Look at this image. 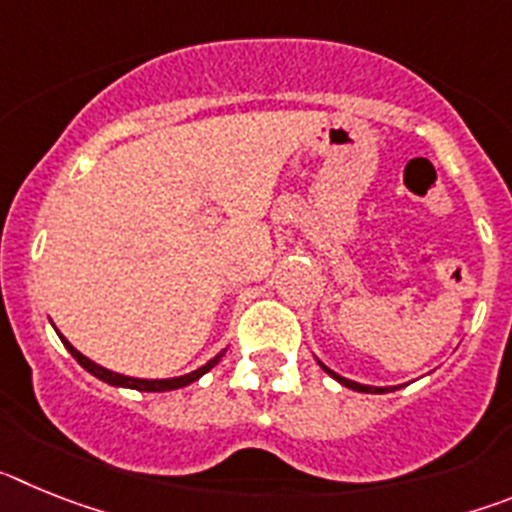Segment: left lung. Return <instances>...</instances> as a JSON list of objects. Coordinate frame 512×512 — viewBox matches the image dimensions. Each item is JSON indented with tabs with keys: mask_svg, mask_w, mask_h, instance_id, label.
I'll use <instances>...</instances> for the list:
<instances>
[{
	"mask_svg": "<svg viewBox=\"0 0 512 512\" xmlns=\"http://www.w3.org/2000/svg\"><path fill=\"white\" fill-rule=\"evenodd\" d=\"M323 366V364H320ZM325 372L330 374V377L333 379H338V382L343 384V387H351V390H356V392H374V395H379V392H387V387H366V384H359V382H351V379H346V377H338L336 372H330L328 366H323Z\"/></svg>",
	"mask_w": 512,
	"mask_h": 512,
	"instance_id": "8db88e82",
	"label": "left lung"
}]
</instances>
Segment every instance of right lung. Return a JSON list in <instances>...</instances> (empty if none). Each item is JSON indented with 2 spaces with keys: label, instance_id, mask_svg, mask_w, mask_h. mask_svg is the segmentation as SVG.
Listing matches in <instances>:
<instances>
[{
  "label": "right lung",
  "instance_id": "1",
  "mask_svg": "<svg viewBox=\"0 0 512 512\" xmlns=\"http://www.w3.org/2000/svg\"><path fill=\"white\" fill-rule=\"evenodd\" d=\"M61 341H63V346L69 348L71 356H74V359L79 361V364L84 366V369H87L89 374H94V377L102 379V382H107V384H115V387H130V390H140V392H166V390H179V387H187V384L197 382V379H200L205 372H210L212 366H215L217 361H220V356H223V354H217L215 359H210L205 366H200L197 372L184 374V377H174V379H133V377H122V374H115V372H110V369H104V366H99V364H94V361H89L87 356L79 354V351H76V348L71 346V343L66 341V338H63V336H61Z\"/></svg>",
  "mask_w": 512,
  "mask_h": 512
}]
</instances>
